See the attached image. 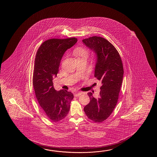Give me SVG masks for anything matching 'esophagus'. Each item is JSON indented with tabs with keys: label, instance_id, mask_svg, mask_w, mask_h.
<instances>
[{
	"label": "esophagus",
	"instance_id": "obj_1",
	"mask_svg": "<svg viewBox=\"0 0 157 157\" xmlns=\"http://www.w3.org/2000/svg\"><path fill=\"white\" fill-rule=\"evenodd\" d=\"M82 94V92H75L74 93V95L75 97H78Z\"/></svg>",
	"mask_w": 157,
	"mask_h": 157
}]
</instances>
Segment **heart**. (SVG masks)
Returning a JSON list of instances; mask_svg holds the SVG:
<instances>
[{
    "label": "heart",
    "instance_id": "b5f03b06",
    "mask_svg": "<svg viewBox=\"0 0 157 157\" xmlns=\"http://www.w3.org/2000/svg\"><path fill=\"white\" fill-rule=\"evenodd\" d=\"M73 54L75 56L77 59L87 58L88 55H89V52L86 49L79 48L74 50Z\"/></svg>",
    "mask_w": 157,
    "mask_h": 157
}]
</instances>
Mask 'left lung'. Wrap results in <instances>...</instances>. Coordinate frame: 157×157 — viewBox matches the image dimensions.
<instances>
[{"label":"left lung","mask_w":157,"mask_h":157,"mask_svg":"<svg viewBox=\"0 0 157 157\" xmlns=\"http://www.w3.org/2000/svg\"><path fill=\"white\" fill-rule=\"evenodd\" d=\"M82 41L96 55L94 76L102 83L98 98L87 93L90 102L84 112L91 120L102 122L111 115L117 102L124 73L122 62L116 48L105 39L93 36Z\"/></svg>","instance_id":"obj_1"}]
</instances>
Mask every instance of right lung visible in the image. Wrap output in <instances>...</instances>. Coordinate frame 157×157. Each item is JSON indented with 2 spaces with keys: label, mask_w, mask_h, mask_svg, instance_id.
Segmentation results:
<instances>
[{
  "label": "right lung",
  "mask_w": 157,
  "mask_h": 157,
  "mask_svg": "<svg viewBox=\"0 0 157 157\" xmlns=\"http://www.w3.org/2000/svg\"><path fill=\"white\" fill-rule=\"evenodd\" d=\"M77 42L75 37L50 39L41 44L36 55L33 77L35 93L45 115L54 122L67 116L73 94L65 90H56L52 80L57 77L65 52Z\"/></svg>",
  "instance_id": "add662e5"
}]
</instances>
